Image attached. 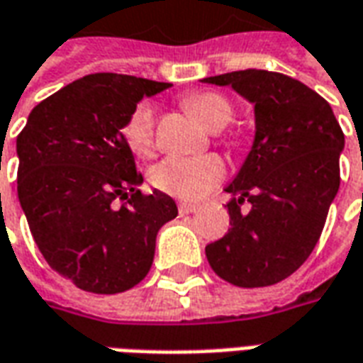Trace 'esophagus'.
<instances>
[{
  "label": "esophagus",
  "mask_w": 363,
  "mask_h": 363,
  "mask_svg": "<svg viewBox=\"0 0 363 363\" xmlns=\"http://www.w3.org/2000/svg\"><path fill=\"white\" fill-rule=\"evenodd\" d=\"M196 210H198V206H194V204H186V202H181V204H179V213H181V216H186V213L196 212Z\"/></svg>",
  "instance_id": "34e87169"
}]
</instances>
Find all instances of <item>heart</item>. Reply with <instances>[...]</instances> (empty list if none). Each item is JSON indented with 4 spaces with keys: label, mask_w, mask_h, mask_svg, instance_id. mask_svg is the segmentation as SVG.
I'll list each match as a JSON object with an SVG mask.
<instances>
[{
    "label": "heart",
    "mask_w": 363,
    "mask_h": 363,
    "mask_svg": "<svg viewBox=\"0 0 363 363\" xmlns=\"http://www.w3.org/2000/svg\"><path fill=\"white\" fill-rule=\"evenodd\" d=\"M182 104L206 128L220 130L233 116V106L228 99L213 91H200L182 99ZM126 145L140 157H150L155 147V112L153 106L142 103L135 106L122 128ZM225 163L220 155L202 157H167L151 171L155 189L181 200H200L223 181Z\"/></svg>",
    "instance_id": "obj_1"
}]
</instances>
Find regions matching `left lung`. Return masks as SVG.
I'll use <instances>...</instances> for the list:
<instances>
[{
    "mask_svg": "<svg viewBox=\"0 0 363 363\" xmlns=\"http://www.w3.org/2000/svg\"><path fill=\"white\" fill-rule=\"evenodd\" d=\"M255 104L257 134L225 192L231 228L206 247L212 270L239 288L286 280L309 259L340 186L342 128L330 104L294 77L241 69L202 79ZM252 202L243 214L240 204Z\"/></svg>",
    "mask_w": 363,
    "mask_h": 363,
    "instance_id": "left-lung-1",
    "label": "left lung"
}]
</instances>
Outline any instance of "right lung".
<instances>
[{"label":"right lung","instance_id":"obj_1","mask_svg":"<svg viewBox=\"0 0 363 363\" xmlns=\"http://www.w3.org/2000/svg\"><path fill=\"white\" fill-rule=\"evenodd\" d=\"M171 87L122 74H91L30 111L17 135V194L52 270L91 294H120L147 276L155 237L177 218L143 182L122 128L143 96Z\"/></svg>","mask_w":363,"mask_h":363}]
</instances>
